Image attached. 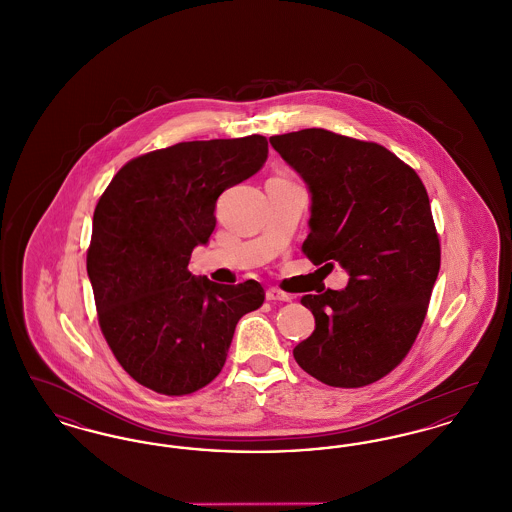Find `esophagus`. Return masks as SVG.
<instances>
[{
  "mask_svg": "<svg viewBox=\"0 0 512 512\" xmlns=\"http://www.w3.org/2000/svg\"><path fill=\"white\" fill-rule=\"evenodd\" d=\"M267 299L268 301H292V295H288L278 288H268Z\"/></svg>",
  "mask_w": 512,
  "mask_h": 512,
  "instance_id": "esophagus-1",
  "label": "esophagus"
}]
</instances>
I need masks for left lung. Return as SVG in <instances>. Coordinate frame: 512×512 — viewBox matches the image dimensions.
Here are the masks:
<instances>
[{
    "label": "left lung",
    "mask_w": 512,
    "mask_h": 512,
    "mask_svg": "<svg viewBox=\"0 0 512 512\" xmlns=\"http://www.w3.org/2000/svg\"><path fill=\"white\" fill-rule=\"evenodd\" d=\"M311 190L301 245L318 270L349 272L345 290L303 295L315 332L297 365L334 388H363L411 351L428 313L441 247L420 176L390 149L324 128L270 138Z\"/></svg>",
    "instance_id": "left-lung-1"
}]
</instances>
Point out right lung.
<instances>
[{
    "instance_id": "obj_1",
    "label": "right lung",
    "mask_w": 512,
    "mask_h": 512,
    "mask_svg": "<svg viewBox=\"0 0 512 512\" xmlns=\"http://www.w3.org/2000/svg\"><path fill=\"white\" fill-rule=\"evenodd\" d=\"M265 136L180 142L128 161L99 197L86 268L99 328L142 386L188 395L219 376L238 320L265 290L190 272L215 230L219 195L259 171Z\"/></svg>"
}]
</instances>
